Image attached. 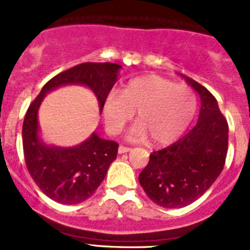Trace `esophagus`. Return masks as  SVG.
<instances>
[{"label": "esophagus", "instance_id": "34e87169", "mask_svg": "<svg viewBox=\"0 0 250 250\" xmlns=\"http://www.w3.org/2000/svg\"><path fill=\"white\" fill-rule=\"evenodd\" d=\"M119 154H125V152H127V151H130V147H127V146H124V145H120V146H119Z\"/></svg>", "mask_w": 250, "mask_h": 250}]
</instances>
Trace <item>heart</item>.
<instances>
[{
  "mask_svg": "<svg viewBox=\"0 0 250 250\" xmlns=\"http://www.w3.org/2000/svg\"><path fill=\"white\" fill-rule=\"evenodd\" d=\"M198 99L190 87L175 85L159 75L132 79L123 91L112 90L103 104L105 126L116 135L134 118L139 120L127 131V139L156 145L173 143L188 129L195 116Z\"/></svg>",
  "mask_w": 250,
  "mask_h": 250,
  "instance_id": "obj_1",
  "label": "heart"
}]
</instances>
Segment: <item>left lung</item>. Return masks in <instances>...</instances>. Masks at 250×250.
<instances>
[{"instance_id": "obj_1", "label": "left lung", "mask_w": 250, "mask_h": 250, "mask_svg": "<svg viewBox=\"0 0 250 250\" xmlns=\"http://www.w3.org/2000/svg\"><path fill=\"white\" fill-rule=\"evenodd\" d=\"M184 79L200 96L199 120L176 143L151 152L139 175L150 199L171 209L199 199L220 175L228 151V123L216 99L195 80Z\"/></svg>"}]
</instances>
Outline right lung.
Instances as JSON below:
<instances>
[{
    "label": "right lung",
    "instance_id": "right-lung-1",
    "mask_svg": "<svg viewBox=\"0 0 250 250\" xmlns=\"http://www.w3.org/2000/svg\"><path fill=\"white\" fill-rule=\"evenodd\" d=\"M121 66L110 62H85L52 77L31 103L22 125L26 167L43 194L61 204H79L89 199L105 179L116 159L119 144L92 132L89 139L72 147L45 144L39 135V107L47 92L66 85L89 87L103 111L105 98L118 80Z\"/></svg>",
    "mask_w": 250,
    "mask_h": 250
}]
</instances>
